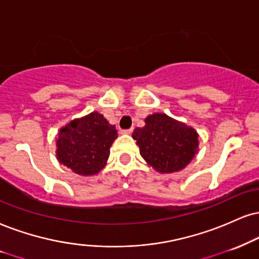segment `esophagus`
Segmentation results:
<instances>
[{"mask_svg": "<svg viewBox=\"0 0 259 259\" xmlns=\"http://www.w3.org/2000/svg\"><path fill=\"white\" fill-rule=\"evenodd\" d=\"M121 132H122L123 135H131V133L133 132V127H132V128H128V130H122Z\"/></svg>", "mask_w": 259, "mask_h": 259, "instance_id": "esophagus-1", "label": "esophagus"}]
</instances>
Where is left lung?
Here are the masks:
<instances>
[{
  "label": "left lung",
  "instance_id": "obj_1",
  "mask_svg": "<svg viewBox=\"0 0 259 259\" xmlns=\"http://www.w3.org/2000/svg\"><path fill=\"white\" fill-rule=\"evenodd\" d=\"M145 126L133 131L142 157L161 174L183 170L198 154V137L193 127L168 116L154 113L145 117Z\"/></svg>",
  "mask_w": 259,
  "mask_h": 259
}]
</instances>
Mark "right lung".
Masks as SVG:
<instances>
[{"mask_svg":"<svg viewBox=\"0 0 259 259\" xmlns=\"http://www.w3.org/2000/svg\"><path fill=\"white\" fill-rule=\"evenodd\" d=\"M117 131L98 111L72 120L56 136V158L73 173L90 177L105 167Z\"/></svg>","mask_w":259,"mask_h":259,"instance_id":"right-lung-1","label":"right lung"}]
</instances>
